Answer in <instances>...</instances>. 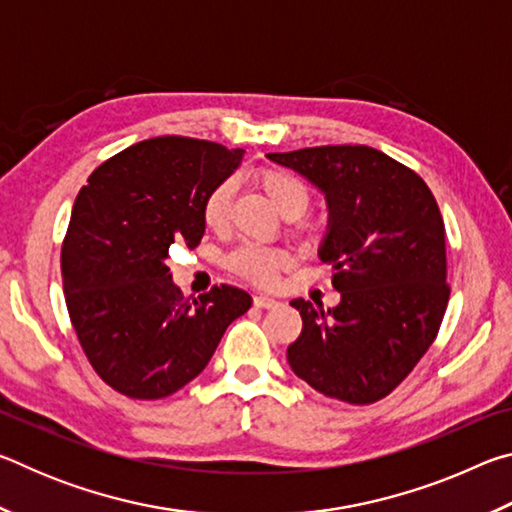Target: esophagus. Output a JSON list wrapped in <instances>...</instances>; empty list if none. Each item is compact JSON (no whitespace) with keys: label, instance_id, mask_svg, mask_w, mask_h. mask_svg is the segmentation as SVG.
Masks as SVG:
<instances>
[{"label":"esophagus","instance_id":"obj_1","mask_svg":"<svg viewBox=\"0 0 512 512\" xmlns=\"http://www.w3.org/2000/svg\"><path fill=\"white\" fill-rule=\"evenodd\" d=\"M253 302H255V307H259V309H273V307L280 305V302H277L275 298H268V296H255Z\"/></svg>","mask_w":512,"mask_h":512}]
</instances>
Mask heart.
Here are the masks:
<instances>
[{
    "label": "heart",
    "instance_id": "heart-1",
    "mask_svg": "<svg viewBox=\"0 0 512 512\" xmlns=\"http://www.w3.org/2000/svg\"><path fill=\"white\" fill-rule=\"evenodd\" d=\"M253 183L257 189H262L268 201H271L284 216H289V219L300 216L309 207V187L287 169L259 167L253 171ZM230 201L232 185L228 180H223V183L216 185L203 201L201 216L205 228L221 230L223 225L228 223ZM289 262L291 257L287 250L244 244L225 257V268H228L230 273L239 275L241 280L257 284V287H271V284H275L277 275L289 266Z\"/></svg>",
    "mask_w": 512,
    "mask_h": 512
}]
</instances>
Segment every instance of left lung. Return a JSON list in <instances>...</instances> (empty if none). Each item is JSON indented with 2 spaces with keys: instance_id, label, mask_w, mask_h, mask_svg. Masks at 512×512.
I'll return each mask as SVG.
<instances>
[{
  "instance_id": "left-lung-1",
  "label": "left lung",
  "mask_w": 512,
  "mask_h": 512,
  "mask_svg": "<svg viewBox=\"0 0 512 512\" xmlns=\"http://www.w3.org/2000/svg\"><path fill=\"white\" fill-rule=\"evenodd\" d=\"M323 189L329 232L320 262L334 268L339 307L291 300L302 332L291 370L318 393L372 404L409 377L443 323L449 284L445 223L427 183L363 144L268 153Z\"/></svg>"
}]
</instances>
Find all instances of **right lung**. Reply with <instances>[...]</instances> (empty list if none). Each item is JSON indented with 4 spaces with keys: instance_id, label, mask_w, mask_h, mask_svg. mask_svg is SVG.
Returning a JSON list of instances; mask_svg holds the SVG:
<instances>
[{
    "instance_id": "right-lung-1",
    "label": "right lung",
    "mask_w": 512,
    "mask_h": 512,
    "mask_svg": "<svg viewBox=\"0 0 512 512\" xmlns=\"http://www.w3.org/2000/svg\"><path fill=\"white\" fill-rule=\"evenodd\" d=\"M241 149L194 137L137 142L90 173L60 253L69 320L94 372L133 400H160L201 375L246 291L198 300L171 280V244H201L205 196L239 167Z\"/></svg>"
}]
</instances>
